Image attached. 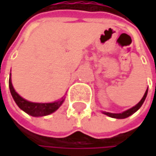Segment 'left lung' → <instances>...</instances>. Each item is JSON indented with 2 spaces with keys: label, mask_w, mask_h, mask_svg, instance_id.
<instances>
[{
  "label": "left lung",
  "mask_w": 156,
  "mask_h": 156,
  "mask_svg": "<svg viewBox=\"0 0 156 156\" xmlns=\"http://www.w3.org/2000/svg\"><path fill=\"white\" fill-rule=\"evenodd\" d=\"M147 94V89L146 90L145 94H144V95H143L142 99L140 101V102H139L138 104H136L135 107L131 108L129 109V110L124 111L123 113H121V114H112V113H107V112H103V113H104L105 115H108L109 117H112V118H116V119H124V118H127V117L130 116L131 115H133L134 113H135L136 111L138 110V109L141 108V105L143 104L144 101H145V99H146Z\"/></svg>",
  "instance_id": "1"
}]
</instances>
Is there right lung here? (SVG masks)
Wrapping results in <instances>:
<instances>
[{"instance_id": "right-lung-1", "label": "right lung", "mask_w": 156, "mask_h": 156, "mask_svg": "<svg viewBox=\"0 0 156 156\" xmlns=\"http://www.w3.org/2000/svg\"><path fill=\"white\" fill-rule=\"evenodd\" d=\"M9 85L10 92L15 100V103L18 105V107L21 109H22L24 112H26L27 114L32 115V116H44V115L52 114L53 112H55L60 108V106L62 104L63 101H64V99L62 98V100L55 101V102H52V103L30 102V101H27V100L23 99L15 92V90L13 87V85H12V82H11V77L9 78Z\"/></svg>"}]
</instances>
